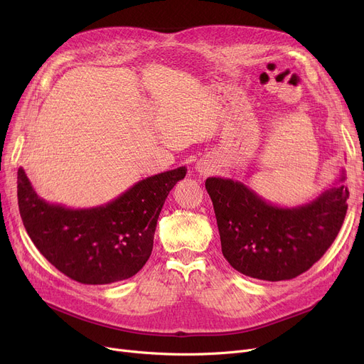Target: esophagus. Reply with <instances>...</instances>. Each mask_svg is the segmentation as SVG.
I'll return each mask as SVG.
<instances>
[{
  "label": "esophagus",
  "mask_w": 364,
  "mask_h": 364,
  "mask_svg": "<svg viewBox=\"0 0 364 364\" xmlns=\"http://www.w3.org/2000/svg\"><path fill=\"white\" fill-rule=\"evenodd\" d=\"M196 169L200 172V176H206L208 172L211 171V169H209V165H208V162H199V164L196 165Z\"/></svg>",
  "instance_id": "obj_1"
}]
</instances>
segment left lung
I'll use <instances>...</instances> for the list:
<instances>
[{
	"mask_svg": "<svg viewBox=\"0 0 364 364\" xmlns=\"http://www.w3.org/2000/svg\"><path fill=\"white\" fill-rule=\"evenodd\" d=\"M346 171L310 203L277 206L232 178L209 177L224 258L259 280L294 279L317 262L338 236L347 214Z\"/></svg>",
	"mask_w": 364,
	"mask_h": 364,
	"instance_id": "left-lung-1",
	"label": "left lung"
}]
</instances>
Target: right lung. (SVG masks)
Instances as JSON below:
<instances>
[{"instance_id": "right-lung-1", "label": "right lung", "mask_w": 364, "mask_h": 364, "mask_svg": "<svg viewBox=\"0 0 364 364\" xmlns=\"http://www.w3.org/2000/svg\"><path fill=\"white\" fill-rule=\"evenodd\" d=\"M186 172V166L165 171L106 205L72 209L38 196L18 168V211L31 240L57 270L84 284H109L143 269L165 199Z\"/></svg>"}]
</instances>
